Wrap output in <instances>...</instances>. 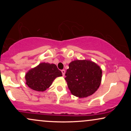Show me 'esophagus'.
Wrapping results in <instances>:
<instances>
[{"instance_id":"obj_1","label":"esophagus","mask_w":131,"mask_h":131,"mask_svg":"<svg viewBox=\"0 0 131 131\" xmlns=\"http://www.w3.org/2000/svg\"><path fill=\"white\" fill-rule=\"evenodd\" d=\"M61 73H62V74H63V76H64V74H65V70H61Z\"/></svg>"}]
</instances>
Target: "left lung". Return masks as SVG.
Here are the masks:
<instances>
[{
	"mask_svg": "<svg viewBox=\"0 0 131 131\" xmlns=\"http://www.w3.org/2000/svg\"><path fill=\"white\" fill-rule=\"evenodd\" d=\"M64 78L71 93L79 98L91 95L98 89L102 81V71L91 60H74L69 64Z\"/></svg>",
	"mask_w": 131,
	"mask_h": 131,
	"instance_id": "obj_1",
	"label": "left lung"
}]
</instances>
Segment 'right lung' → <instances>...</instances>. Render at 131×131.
Instances as JSON below:
<instances>
[{"instance_id":"1","label":"right lung","mask_w":131,"mask_h":131,"mask_svg":"<svg viewBox=\"0 0 131 131\" xmlns=\"http://www.w3.org/2000/svg\"><path fill=\"white\" fill-rule=\"evenodd\" d=\"M62 76L61 71L55 64L41 63L31 69L25 75L26 84L36 91L43 92L52 85L54 79Z\"/></svg>"}]
</instances>
